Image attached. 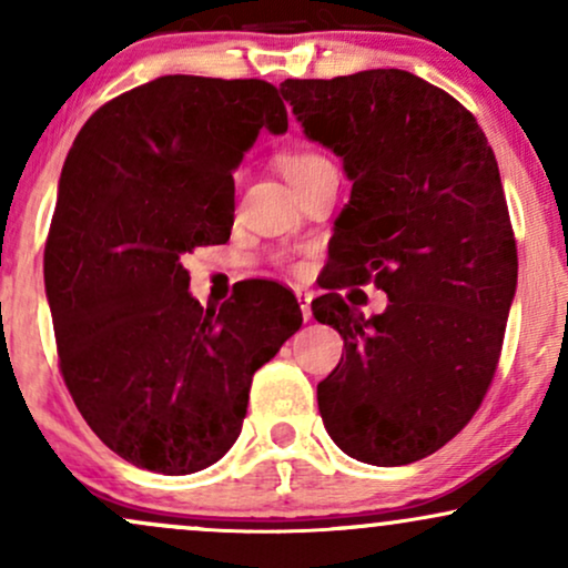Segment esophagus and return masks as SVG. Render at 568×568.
<instances>
[{"instance_id": "esophagus-1", "label": "esophagus", "mask_w": 568, "mask_h": 568, "mask_svg": "<svg viewBox=\"0 0 568 568\" xmlns=\"http://www.w3.org/2000/svg\"><path fill=\"white\" fill-rule=\"evenodd\" d=\"M311 292H303V290H297V303H300V311H303V318L305 321H311V316H313V311H311Z\"/></svg>"}]
</instances>
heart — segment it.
<instances>
[{"label":"heart","instance_id":"heart-1","mask_svg":"<svg viewBox=\"0 0 568 568\" xmlns=\"http://www.w3.org/2000/svg\"><path fill=\"white\" fill-rule=\"evenodd\" d=\"M276 163H278V168H282L284 176L290 179L292 184H297V181L311 176L313 171L324 168L328 160L316 150H307V146H292V150L278 152Z\"/></svg>","mask_w":568,"mask_h":568}]
</instances>
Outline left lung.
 I'll return each instance as SVG.
<instances>
[{
  "label": "left lung",
  "mask_w": 568,
  "mask_h": 568,
  "mask_svg": "<svg viewBox=\"0 0 568 568\" xmlns=\"http://www.w3.org/2000/svg\"><path fill=\"white\" fill-rule=\"evenodd\" d=\"M282 94L353 181L311 303L345 339L321 418L349 458L413 464L471 422L500 361L519 255L498 160L477 118L408 70L286 79ZM368 281L390 297L371 320L338 295Z\"/></svg>",
  "instance_id": "obj_1"
}]
</instances>
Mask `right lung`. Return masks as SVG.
<instances>
[{
    "mask_svg": "<svg viewBox=\"0 0 568 568\" xmlns=\"http://www.w3.org/2000/svg\"><path fill=\"white\" fill-rule=\"evenodd\" d=\"M286 131L257 79L163 75L104 102L70 146L44 247L60 374L123 460L179 477L242 432L252 374L303 324L252 278L221 307L189 295L186 252L234 226V171L257 131Z\"/></svg>",
    "mask_w": 568,
    "mask_h": 568,
    "instance_id": "obj_1",
    "label": "right lung"
}]
</instances>
